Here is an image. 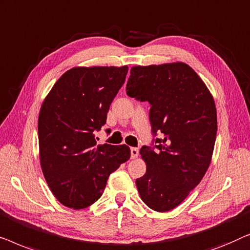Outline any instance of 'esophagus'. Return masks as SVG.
<instances>
[{"label":"esophagus","mask_w":250,"mask_h":250,"mask_svg":"<svg viewBox=\"0 0 250 250\" xmlns=\"http://www.w3.org/2000/svg\"><path fill=\"white\" fill-rule=\"evenodd\" d=\"M130 155H131V159H136V157H138L139 155L138 148H136V147H131V148H130Z\"/></svg>","instance_id":"esophagus-1"}]
</instances>
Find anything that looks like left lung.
I'll return each instance as SVG.
<instances>
[{
	"label": "left lung",
	"mask_w": 250,
	"mask_h": 250,
	"mask_svg": "<svg viewBox=\"0 0 250 250\" xmlns=\"http://www.w3.org/2000/svg\"><path fill=\"white\" fill-rule=\"evenodd\" d=\"M128 96L150 104L152 146H143L146 173L136 180L140 198L156 212L181 204L202 181L216 139L212 94L186 63L132 66Z\"/></svg>",
	"instance_id": "obj_1"
}]
</instances>
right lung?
I'll use <instances>...</instances> for the list:
<instances>
[{
    "label": "right lung",
    "instance_id": "right-lung-1",
    "mask_svg": "<svg viewBox=\"0 0 250 250\" xmlns=\"http://www.w3.org/2000/svg\"><path fill=\"white\" fill-rule=\"evenodd\" d=\"M126 73V65L72 68L43 102L38 117L41 167L62 205L75 209L90 206L103 194L112 172L130 159L126 145H97L95 137L106 124Z\"/></svg>",
    "mask_w": 250,
    "mask_h": 250
}]
</instances>
